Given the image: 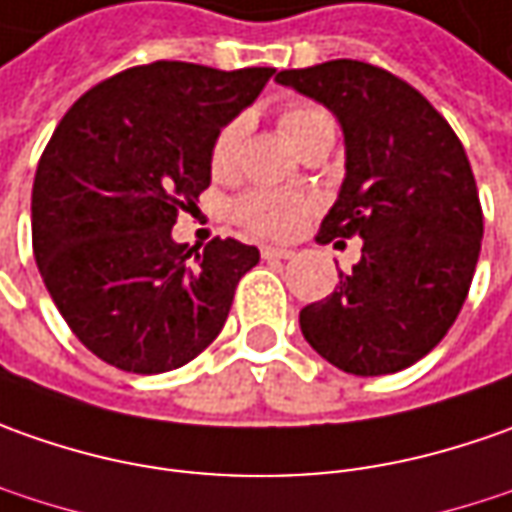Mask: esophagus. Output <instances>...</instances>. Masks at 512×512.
Wrapping results in <instances>:
<instances>
[{
  "mask_svg": "<svg viewBox=\"0 0 512 512\" xmlns=\"http://www.w3.org/2000/svg\"><path fill=\"white\" fill-rule=\"evenodd\" d=\"M260 255H263V260H289L294 252H291V249H283V246H263Z\"/></svg>",
  "mask_w": 512,
  "mask_h": 512,
  "instance_id": "obj_1",
  "label": "esophagus"
}]
</instances>
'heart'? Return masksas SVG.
Segmentation results:
<instances>
[{
    "instance_id": "heart-1",
    "label": "heart",
    "mask_w": 512,
    "mask_h": 512,
    "mask_svg": "<svg viewBox=\"0 0 512 512\" xmlns=\"http://www.w3.org/2000/svg\"><path fill=\"white\" fill-rule=\"evenodd\" d=\"M280 127L289 135L294 147H300L311 133L323 130V127H334V118L328 110L317 107V104H291L280 113ZM246 133V118L238 115L232 121H226L221 133L212 141V169L215 172H226L235 167L238 158L240 141ZM311 203L300 195L291 192H274V189H252L243 192L238 201L232 203V215L235 221L255 232L263 238H289L300 229V223L306 221Z\"/></svg>"
}]
</instances>
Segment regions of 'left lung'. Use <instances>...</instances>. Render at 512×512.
Instances as JSON below:
<instances>
[{
    "label": "left lung",
    "mask_w": 512,
    "mask_h": 512,
    "mask_svg": "<svg viewBox=\"0 0 512 512\" xmlns=\"http://www.w3.org/2000/svg\"><path fill=\"white\" fill-rule=\"evenodd\" d=\"M274 79L326 104L345 135V181L317 240L362 238L337 289L300 311L309 345L357 377L397 374L448 334L482 249V203L459 135L408 81L334 59Z\"/></svg>",
    "instance_id": "left-lung-1"
}]
</instances>
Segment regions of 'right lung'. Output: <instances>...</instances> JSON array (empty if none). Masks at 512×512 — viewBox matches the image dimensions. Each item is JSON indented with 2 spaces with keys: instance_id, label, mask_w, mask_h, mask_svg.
<instances>
[{
  "instance_id": "add662e5",
  "label": "right lung",
  "mask_w": 512,
  "mask_h": 512,
  "mask_svg": "<svg viewBox=\"0 0 512 512\" xmlns=\"http://www.w3.org/2000/svg\"><path fill=\"white\" fill-rule=\"evenodd\" d=\"M274 67L152 62L64 113L33 178V257L64 323L98 360L164 374L221 334L255 246L172 240L212 178V141Z\"/></svg>"
}]
</instances>
